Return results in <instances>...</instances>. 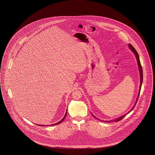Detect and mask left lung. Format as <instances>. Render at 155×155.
<instances>
[{
  "instance_id": "obj_1",
  "label": "left lung",
  "mask_w": 155,
  "mask_h": 155,
  "mask_svg": "<svg viewBox=\"0 0 155 155\" xmlns=\"http://www.w3.org/2000/svg\"><path fill=\"white\" fill-rule=\"evenodd\" d=\"M129 48H130V49L134 52V53L135 54V56H136V58H137V61H138V66H139V69H140V91H139V94H138V97H137V101H136V103H137V101H138V97H139V96H140V88H141V86H142V81H143V72H142V66H141V64H140V58H139V55H138V53L137 52V51L135 49V48H134L133 46V45H131V44H129ZM136 103H135V106L133 107V108H132V109L128 113H127L125 115H124V116H121V117H120V118H117V119H116L115 120H114V121H120V120H121V119H123V117H124L125 116L128 114V113H129L131 111H132L133 110V109L135 107V105H136ZM96 118V117H95ZM106 122H110V121H106Z\"/></svg>"
}]
</instances>
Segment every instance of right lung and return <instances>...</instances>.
<instances>
[{"mask_svg":"<svg viewBox=\"0 0 155 155\" xmlns=\"http://www.w3.org/2000/svg\"><path fill=\"white\" fill-rule=\"evenodd\" d=\"M66 115H67V111H66V114H65V115H64V117H63V118H62V120H61V121H59V122H58V123H56V124H52V125H57V124H60V123H61V122H62V121H63V120H64V119H65V117H66ZM41 125V126H44V125Z\"/></svg>","mask_w":155,"mask_h":155,"instance_id":"add662e5","label":"right lung"}]
</instances>
